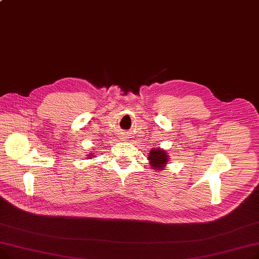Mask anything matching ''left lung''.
<instances>
[{"instance_id": "1", "label": "left lung", "mask_w": 259, "mask_h": 259, "mask_svg": "<svg viewBox=\"0 0 259 259\" xmlns=\"http://www.w3.org/2000/svg\"><path fill=\"white\" fill-rule=\"evenodd\" d=\"M168 157L169 155L162 148H152L148 155V160L152 169L162 170L169 160Z\"/></svg>"}]
</instances>
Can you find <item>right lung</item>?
<instances>
[{
    "label": "right lung",
    "instance_id": "right-lung-1",
    "mask_svg": "<svg viewBox=\"0 0 259 259\" xmlns=\"http://www.w3.org/2000/svg\"><path fill=\"white\" fill-rule=\"evenodd\" d=\"M92 156H94V154H92V153H91V154H89V155H88V157H92Z\"/></svg>",
    "mask_w": 259,
    "mask_h": 259
}]
</instances>
